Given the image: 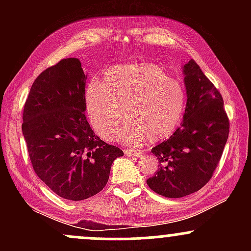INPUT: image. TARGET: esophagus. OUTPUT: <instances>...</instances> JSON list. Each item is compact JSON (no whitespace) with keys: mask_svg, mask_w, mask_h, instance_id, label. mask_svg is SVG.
I'll use <instances>...</instances> for the list:
<instances>
[{"mask_svg":"<svg viewBox=\"0 0 251 251\" xmlns=\"http://www.w3.org/2000/svg\"><path fill=\"white\" fill-rule=\"evenodd\" d=\"M125 154L128 155V157H133V158H138V157H142L144 154V152L142 150H135V149H126Z\"/></svg>","mask_w":251,"mask_h":251,"instance_id":"esophagus-1","label":"esophagus"}]
</instances>
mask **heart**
Segmentation results:
<instances>
[{"mask_svg": "<svg viewBox=\"0 0 251 251\" xmlns=\"http://www.w3.org/2000/svg\"><path fill=\"white\" fill-rule=\"evenodd\" d=\"M185 100L183 85L155 63L114 66L102 83L89 82L85 91L89 120L103 139L116 137L124 112L126 122L118 139L126 144L169 137L180 122Z\"/></svg>", "mask_w": 251, "mask_h": 251, "instance_id": "b5f03b06", "label": "heart"}]
</instances>
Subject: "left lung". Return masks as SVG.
<instances>
[{
	"label": "left lung",
	"mask_w": 251,
	"mask_h": 251,
	"mask_svg": "<svg viewBox=\"0 0 251 251\" xmlns=\"http://www.w3.org/2000/svg\"><path fill=\"white\" fill-rule=\"evenodd\" d=\"M183 74L188 97L183 122L168 140L151 150L159 165L146 180L152 191L168 198L185 197L208 183L229 135L220 92L194 60L183 66Z\"/></svg>",
	"instance_id": "left-lung-1"
}]
</instances>
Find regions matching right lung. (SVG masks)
Segmentation results:
<instances>
[{"label":"right lung","instance_id":"add662e5","mask_svg":"<svg viewBox=\"0 0 251 251\" xmlns=\"http://www.w3.org/2000/svg\"><path fill=\"white\" fill-rule=\"evenodd\" d=\"M87 75L68 57L36 77L24 108V133L34 171L54 194L87 200L107 184L114 159L124 155L94 133L86 119Z\"/></svg>","mask_w":251,"mask_h":251}]
</instances>
